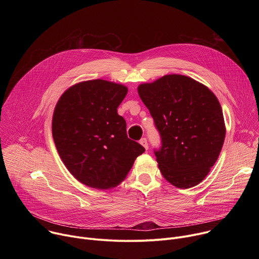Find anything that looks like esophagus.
Segmentation results:
<instances>
[{"instance_id": "obj_1", "label": "esophagus", "mask_w": 259, "mask_h": 259, "mask_svg": "<svg viewBox=\"0 0 259 259\" xmlns=\"http://www.w3.org/2000/svg\"><path fill=\"white\" fill-rule=\"evenodd\" d=\"M139 142H140V144H141V145L144 147L145 150L149 149V144H147V140H146V138H141Z\"/></svg>"}]
</instances>
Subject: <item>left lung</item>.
Listing matches in <instances>:
<instances>
[{
    "label": "left lung",
    "instance_id": "1",
    "mask_svg": "<svg viewBox=\"0 0 259 259\" xmlns=\"http://www.w3.org/2000/svg\"><path fill=\"white\" fill-rule=\"evenodd\" d=\"M162 137L155 152L164 178L179 189L199 184L223 149L226 124L221 105L202 83L182 75H166L137 88Z\"/></svg>",
    "mask_w": 259,
    "mask_h": 259
}]
</instances>
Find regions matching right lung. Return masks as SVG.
Here are the masks:
<instances>
[{"label": "right lung", "mask_w": 259, "mask_h": 259, "mask_svg": "<svg viewBox=\"0 0 259 259\" xmlns=\"http://www.w3.org/2000/svg\"><path fill=\"white\" fill-rule=\"evenodd\" d=\"M125 85L89 80L72 85L58 99L52 135L63 164L78 181L96 190L114 189L126 178L144 147L128 138L117 108Z\"/></svg>", "instance_id": "right-lung-1"}]
</instances>
